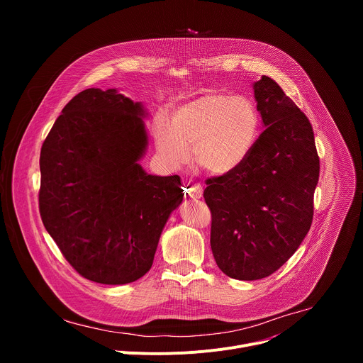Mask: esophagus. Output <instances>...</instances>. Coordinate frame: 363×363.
Here are the masks:
<instances>
[{"instance_id": "1", "label": "esophagus", "mask_w": 363, "mask_h": 363, "mask_svg": "<svg viewBox=\"0 0 363 363\" xmlns=\"http://www.w3.org/2000/svg\"><path fill=\"white\" fill-rule=\"evenodd\" d=\"M186 192L189 194L191 198H201V196H202V192H203V188H202L201 184L189 182V184H188V188H186Z\"/></svg>"}]
</instances>
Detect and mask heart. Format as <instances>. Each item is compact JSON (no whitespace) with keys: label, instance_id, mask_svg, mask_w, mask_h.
I'll return each instance as SVG.
<instances>
[{"label":"heart","instance_id":"b5f03b06","mask_svg":"<svg viewBox=\"0 0 363 363\" xmlns=\"http://www.w3.org/2000/svg\"><path fill=\"white\" fill-rule=\"evenodd\" d=\"M260 115L252 103L228 93L208 91L178 108L171 119H160L155 139L161 158L169 167L189 161L216 177L238 169L252 152Z\"/></svg>","mask_w":363,"mask_h":363}]
</instances>
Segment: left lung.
<instances>
[{
  "label": "left lung",
  "mask_w": 363,
  "mask_h": 363,
  "mask_svg": "<svg viewBox=\"0 0 363 363\" xmlns=\"http://www.w3.org/2000/svg\"><path fill=\"white\" fill-rule=\"evenodd\" d=\"M264 130L234 172L206 179L211 250L220 270L260 280L296 252L313 221L319 181L315 135L306 115L270 77L252 84Z\"/></svg>",
  "instance_id": "8db88e82"
}]
</instances>
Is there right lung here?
I'll return each mask as SVG.
<instances>
[{
	"mask_svg": "<svg viewBox=\"0 0 363 363\" xmlns=\"http://www.w3.org/2000/svg\"><path fill=\"white\" fill-rule=\"evenodd\" d=\"M142 103L116 89L76 94L40 153V216L72 267L101 284L145 276L182 202L181 178L149 175Z\"/></svg>",
	"mask_w": 363,
	"mask_h": 363,
	"instance_id": "right-lung-1",
	"label": "right lung"
}]
</instances>
